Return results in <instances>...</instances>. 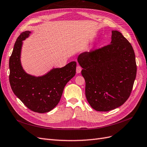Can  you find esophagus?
I'll return each mask as SVG.
<instances>
[{
  "instance_id": "esophagus-1",
  "label": "esophagus",
  "mask_w": 147,
  "mask_h": 147,
  "mask_svg": "<svg viewBox=\"0 0 147 147\" xmlns=\"http://www.w3.org/2000/svg\"><path fill=\"white\" fill-rule=\"evenodd\" d=\"M81 70H82V68L80 67L79 65H78L76 67V73H80V72H81Z\"/></svg>"
}]
</instances>
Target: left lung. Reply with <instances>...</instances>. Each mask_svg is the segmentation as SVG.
I'll return each mask as SVG.
<instances>
[{
  "instance_id": "left-lung-1",
  "label": "left lung",
  "mask_w": 147,
  "mask_h": 147,
  "mask_svg": "<svg viewBox=\"0 0 147 147\" xmlns=\"http://www.w3.org/2000/svg\"><path fill=\"white\" fill-rule=\"evenodd\" d=\"M111 44L80 54L86 96L91 107L107 112L121 106L129 97L136 77L133 48L120 32L112 31Z\"/></svg>"
}]
</instances>
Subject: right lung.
I'll list each match as a JSON object with an SVG mask.
<instances>
[{
  "mask_svg": "<svg viewBox=\"0 0 147 147\" xmlns=\"http://www.w3.org/2000/svg\"><path fill=\"white\" fill-rule=\"evenodd\" d=\"M30 34V31L21 33L14 45L9 60V80L13 93L24 105L32 111L42 113L51 111L58 105L66 84L75 76L76 62L54 68L42 76L27 74L22 69L20 56L22 41Z\"/></svg>",
  "mask_w": 147,
  "mask_h": 147,
  "instance_id": "add662e5",
  "label": "right lung"
}]
</instances>
